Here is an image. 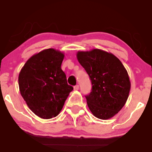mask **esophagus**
Returning a JSON list of instances; mask_svg holds the SVG:
<instances>
[{
  "label": "esophagus",
  "instance_id": "34e87169",
  "mask_svg": "<svg viewBox=\"0 0 152 152\" xmlns=\"http://www.w3.org/2000/svg\"><path fill=\"white\" fill-rule=\"evenodd\" d=\"M74 91H78V89H79V86H78V85H76V86H75L74 87Z\"/></svg>",
  "mask_w": 152,
  "mask_h": 152
}]
</instances>
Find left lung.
Instances as JSON below:
<instances>
[{"label":"left lung","instance_id":"8db88e82","mask_svg":"<svg viewBox=\"0 0 152 152\" xmlns=\"http://www.w3.org/2000/svg\"><path fill=\"white\" fill-rule=\"evenodd\" d=\"M76 57L91 81V92L86 96L91 112L100 119L112 118L125 105L129 94L126 69L114 54L98 48L78 51Z\"/></svg>","mask_w":152,"mask_h":152}]
</instances>
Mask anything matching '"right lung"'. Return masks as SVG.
<instances>
[{"instance_id": "add662e5", "label": "right lung", "mask_w": 152, "mask_h": 152, "mask_svg": "<svg viewBox=\"0 0 152 152\" xmlns=\"http://www.w3.org/2000/svg\"><path fill=\"white\" fill-rule=\"evenodd\" d=\"M64 53L48 48L31 57L19 73V91L27 106L44 119L58 116L74 89L61 69Z\"/></svg>"}]
</instances>
